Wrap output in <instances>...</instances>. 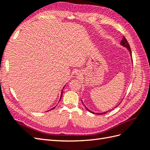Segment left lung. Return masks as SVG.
<instances>
[{
  "label": "left lung",
  "instance_id": "8db88e82",
  "mask_svg": "<svg viewBox=\"0 0 150 150\" xmlns=\"http://www.w3.org/2000/svg\"><path fill=\"white\" fill-rule=\"evenodd\" d=\"M121 45H122L123 46H124L125 47H126V48H128V50H129V52H130V55H132V52H131V49H130V45H129V44H128V42L127 41V39L126 38H125V36H123V40H121ZM87 109V108H86ZM87 110H89L90 112H91V113H93L94 114V112H93L92 111H91V110H89L88 109H87ZM107 112H103V113H96V114H105Z\"/></svg>",
  "mask_w": 150,
  "mask_h": 150
}]
</instances>
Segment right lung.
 Here are the masks:
<instances>
[{
    "mask_svg": "<svg viewBox=\"0 0 150 150\" xmlns=\"http://www.w3.org/2000/svg\"><path fill=\"white\" fill-rule=\"evenodd\" d=\"M62 93H61V98H60V100L61 99V98H62ZM59 101H60V100H59ZM55 107H54V108H55ZM54 108H53V109H54Z\"/></svg>",
    "mask_w": 150,
    "mask_h": 150,
    "instance_id": "1",
    "label": "right lung"
}]
</instances>
